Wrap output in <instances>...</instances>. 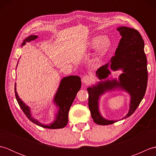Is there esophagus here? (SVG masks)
Listing matches in <instances>:
<instances>
[{"label":"esophagus","mask_w":156,"mask_h":156,"mask_svg":"<svg viewBox=\"0 0 156 156\" xmlns=\"http://www.w3.org/2000/svg\"><path fill=\"white\" fill-rule=\"evenodd\" d=\"M92 78H91V76H88V75H85L82 78V82H83V83H85V84L90 83V82H92Z\"/></svg>","instance_id":"1"}]
</instances>
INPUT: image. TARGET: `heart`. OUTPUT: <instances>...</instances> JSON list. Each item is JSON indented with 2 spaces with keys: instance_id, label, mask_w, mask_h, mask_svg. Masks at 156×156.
<instances>
[{
  "instance_id": "obj_1",
  "label": "heart",
  "mask_w": 156,
  "mask_h": 156,
  "mask_svg": "<svg viewBox=\"0 0 156 156\" xmlns=\"http://www.w3.org/2000/svg\"><path fill=\"white\" fill-rule=\"evenodd\" d=\"M111 40L107 36L104 35L101 37H94L91 39L90 45L92 47H95L97 45V49L100 54H104L107 51L110 47Z\"/></svg>"
}]
</instances>
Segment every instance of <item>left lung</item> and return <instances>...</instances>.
<instances>
[{
    "instance_id": "obj_1",
    "label": "left lung",
    "mask_w": 156,
    "mask_h": 156,
    "mask_svg": "<svg viewBox=\"0 0 156 156\" xmlns=\"http://www.w3.org/2000/svg\"><path fill=\"white\" fill-rule=\"evenodd\" d=\"M122 37L115 55L111 59L110 64L101 66L97 71L99 79L108 77L110 67L112 70L121 69L123 73L119 76V82L117 80H107L87 89L88 92V107L92 118L98 125H107L115 123L117 121H108L99 113L98 101L99 96L107 90L121 87L128 92L131 97L130 108L125 119L133 113L143 99L147 84V58L144 52V41L141 34L136 29L127 27L117 29Z\"/></svg>"
}]
</instances>
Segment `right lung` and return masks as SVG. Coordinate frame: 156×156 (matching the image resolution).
I'll return each mask as SVG.
<instances>
[{
    "mask_svg": "<svg viewBox=\"0 0 156 156\" xmlns=\"http://www.w3.org/2000/svg\"><path fill=\"white\" fill-rule=\"evenodd\" d=\"M37 37V35L29 36L25 39L22 45H25V42L34 40ZM80 88L81 79L79 76H70L62 79L54 98V102H56V105L59 107V111L57 116H56L55 121L50 125H41V123H40L38 121L31 117L30 109L19 98V96L16 91V88H15V97L18 102V104L24 112V114L26 115V117L29 120L36 125L41 126L42 127L54 129L64 128L67 125L68 122V112L69 108H70L72 102L74 100L76 94Z\"/></svg>",
    "mask_w": 156,
    "mask_h": 156,
    "instance_id": "1",
    "label": "right lung"
}]
</instances>
